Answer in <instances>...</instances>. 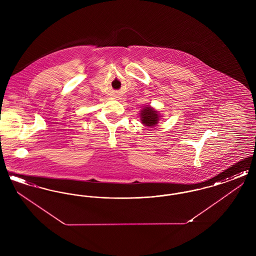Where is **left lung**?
<instances>
[{"label": "left lung", "mask_w": 256, "mask_h": 256, "mask_svg": "<svg viewBox=\"0 0 256 256\" xmlns=\"http://www.w3.org/2000/svg\"><path fill=\"white\" fill-rule=\"evenodd\" d=\"M158 112L146 106L141 111V120L146 126H154L158 122Z\"/></svg>", "instance_id": "1"}]
</instances>
